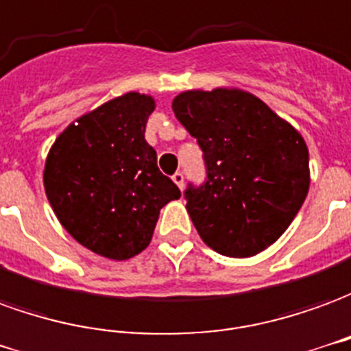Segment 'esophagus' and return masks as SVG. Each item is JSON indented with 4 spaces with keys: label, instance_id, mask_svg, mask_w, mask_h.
Instances as JSON below:
<instances>
[{
    "label": "esophagus",
    "instance_id": "esophagus-1",
    "mask_svg": "<svg viewBox=\"0 0 351 351\" xmlns=\"http://www.w3.org/2000/svg\"><path fill=\"white\" fill-rule=\"evenodd\" d=\"M171 180H173V183H176L178 187L183 189V183H185V176H183V171H176V173L171 176Z\"/></svg>",
    "mask_w": 351,
    "mask_h": 351
}]
</instances>
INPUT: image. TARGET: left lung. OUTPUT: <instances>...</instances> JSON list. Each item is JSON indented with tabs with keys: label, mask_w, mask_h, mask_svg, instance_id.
<instances>
[{
	"label": "left lung",
	"mask_w": 351,
	"mask_h": 351,
	"mask_svg": "<svg viewBox=\"0 0 351 351\" xmlns=\"http://www.w3.org/2000/svg\"><path fill=\"white\" fill-rule=\"evenodd\" d=\"M171 109L204 153L206 180L185 191L204 243L227 257L267 250L308 195L302 136L265 101L238 88L181 92Z\"/></svg>",
	"instance_id": "1"
}]
</instances>
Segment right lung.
I'll use <instances>...</instances> for the list:
<instances>
[{"label":"right lung","mask_w":351,"mask_h":351,"mask_svg":"<svg viewBox=\"0 0 351 351\" xmlns=\"http://www.w3.org/2000/svg\"><path fill=\"white\" fill-rule=\"evenodd\" d=\"M153 109L151 96H119L69 124L45 162V193L62 227L108 259L145 250L160 210L181 196L145 141Z\"/></svg>","instance_id":"add662e5"}]
</instances>
